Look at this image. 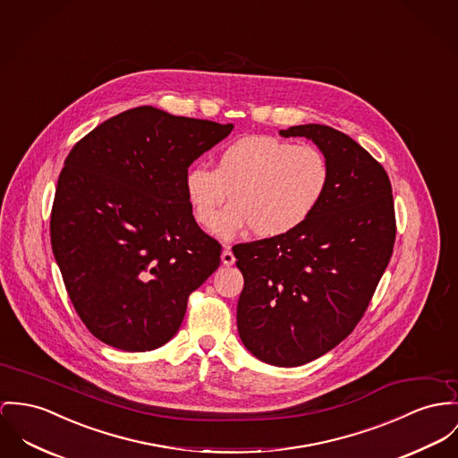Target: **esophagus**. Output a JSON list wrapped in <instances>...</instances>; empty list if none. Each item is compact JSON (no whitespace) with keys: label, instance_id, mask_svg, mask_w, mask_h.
Returning <instances> with one entry per match:
<instances>
[{"label":"esophagus","instance_id":"esophagus-1","mask_svg":"<svg viewBox=\"0 0 458 458\" xmlns=\"http://www.w3.org/2000/svg\"><path fill=\"white\" fill-rule=\"evenodd\" d=\"M221 261H223V265H226V267H232V265L235 263V256H233L230 246H225V249H223V252H221Z\"/></svg>","mask_w":458,"mask_h":458}]
</instances>
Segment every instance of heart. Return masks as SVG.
Returning a JSON list of instances; mask_svg holds the SVG:
<instances>
[{
  "label": "heart",
  "mask_w": 458,
  "mask_h": 458,
  "mask_svg": "<svg viewBox=\"0 0 458 458\" xmlns=\"http://www.w3.org/2000/svg\"><path fill=\"white\" fill-rule=\"evenodd\" d=\"M331 182L327 157L312 144H294L272 136H244L225 144L216 167L197 164L184 177L195 219L232 237L242 228L259 239H276L301 228L322 204Z\"/></svg>",
  "instance_id": "b5f03b06"
}]
</instances>
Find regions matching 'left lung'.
<instances>
[{
  "label": "left lung",
  "mask_w": 458,
  "mask_h": 458,
  "mask_svg": "<svg viewBox=\"0 0 458 458\" xmlns=\"http://www.w3.org/2000/svg\"><path fill=\"white\" fill-rule=\"evenodd\" d=\"M327 157L331 182L316 214L276 239L233 246L244 289L237 326L247 351L301 366L344 342L387 268L395 212L386 169L347 134L318 123L281 131Z\"/></svg>",
  "instance_id": "obj_1"
}]
</instances>
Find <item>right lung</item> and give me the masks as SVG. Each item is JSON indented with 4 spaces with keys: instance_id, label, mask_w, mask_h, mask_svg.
<instances>
[{
    "instance_id": "obj_1",
    "label": "right lung",
    "mask_w": 458,
    "mask_h": 458,
    "mask_svg": "<svg viewBox=\"0 0 458 458\" xmlns=\"http://www.w3.org/2000/svg\"><path fill=\"white\" fill-rule=\"evenodd\" d=\"M232 129L140 106L66 157L52 250L76 314L106 345L148 352L167 344L188 296L219 267L221 244L197 225L184 177Z\"/></svg>"
}]
</instances>
